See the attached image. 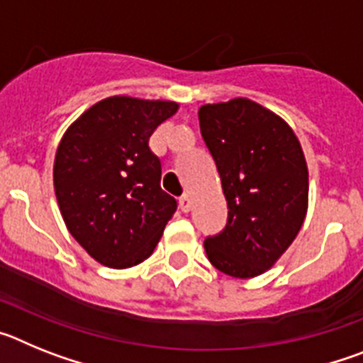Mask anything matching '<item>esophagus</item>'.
Returning a JSON list of instances; mask_svg holds the SVG:
<instances>
[{
  "mask_svg": "<svg viewBox=\"0 0 363 363\" xmlns=\"http://www.w3.org/2000/svg\"><path fill=\"white\" fill-rule=\"evenodd\" d=\"M179 209L184 211V213H189V211H191V196H189V194L179 196Z\"/></svg>",
  "mask_w": 363,
  "mask_h": 363,
  "instance_id": "34e87169",
  "label": "esophagus"
}]
</instances>
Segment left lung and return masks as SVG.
Here are the masks:
<instances>
[{"mask_svg":"<svg viewBox=\"0 0 363 363\" xmlns=\"http://www.w3.org/2000/svg\"><path fill=\"white\" fill-rule=\"evenodd\" d=\"M201 136L216 162L229 218L205 240L218 271L255 278L277 264L300 233L309 171L289 123L249 98L201 105Z\"/></svg>","mask_w":363,"mask_h":363,"instance_id":"left-lung-1","label":"left lung"}]
</instances>
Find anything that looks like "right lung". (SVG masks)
Masks as SVG:
<instances>
[{"instance_id": "obj_1", "label": "right lung", "mask_w": 363, "mask_h": 363, "mask_svg": "<svg viewBox=\"0 0 363 363\" xmlns=\"http://www.w3.org/2000/svg\"><path fill=\"white\" fill-rule=\"evenodd\" d=\"M178 107L111 96L63 134L54 158V192L69 233L98 264H142L176 213V200L160 187L162 163L149 138Z\"/></svg>"}]
</instances>
